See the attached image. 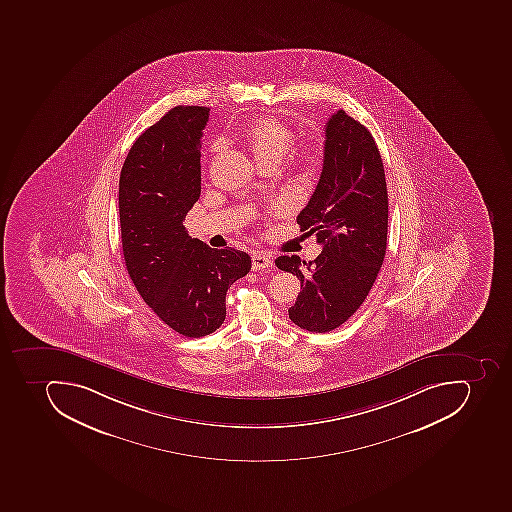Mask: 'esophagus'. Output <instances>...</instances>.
<instances>
[{
  "instance_id": "esophagus-1",
  "label": "esophagus",
  "mask_w": 512,
  "mask_h": 512,
  "mask_svg": "<svg viewBox=\"0 0 512 512\" xmlns=\"http://www.w3.org/2000/svg\"><path fill=\"white\" fill-rule=\"evenodd\" d=\"M271 265H273V262H271L270 255L260 252V250L252 252V268L255 271L265 270V268H270Z\"/></svg>"
}]
</instances>
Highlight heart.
Returning a JSON list of instances; mask_svg holds the SVG:
<instances>
[{"instance_id":"1","label":"heart","mask_w":512,"mask_h":512,"mask_svg":"<svg viewBox=\"0 0 512 512\" xmlns=\"http://www.w3.org/2000/svg\"><path fill=\"white\" fill-rule=\"evenodd\" d=\"M246 140L249 143L250 151L258 164H276L278 166L282 159L286 158L292 143H294V132L290 131L286 124H282L276 118L263 116L255 119L249 124L246 131ZM225 147L222 140L212 145V151L218 153ZM313 156L309 148L298 150V159L302 163H308Z\"/></svg>"}]
</instances>
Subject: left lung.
I'll list each match as a JSON object with an SVG mask.
<instances>
[{
  "label": "left lung",
  "mask_w": 512,
  "mask_h": 512,
  "mask_svg": "<svg viewBox=\"0 0 512 512\" xmlns=\"http://www.w3.org/2000/svg\"><path fill=\"white\" fill-rule=\"evenodd\" d=\"M298 225L314 234L322 252L306 263L297 255L276 258L279 270L300 279L290 321L325 333L356 313L377 279L388 238L385 167L364 124L338 110L325 124L324 164Z\"/></svg>",
  "instance_id": "obj_1"
}]
</instances>
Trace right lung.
Instances as JSON below:
<instances>
[{
	"mask_svg": "<svg viewBox=\"0 0 512 512\" xmlns=\"http://www.w3.org/2000/svg\"><path fill=\"white\" fill-rule=\"evenodd\" d=\"M207 107H174L135 140L119 175V223L127 273L143 302L183 337L223 324L226 292L250 270L242 250L212 249L188 236L201 195Z\"/></svg>",
	"mask_w": 512,
	"mask_h": 512,
	"instance_id": "1",
	"label": "right lung"
}]
</instances>
